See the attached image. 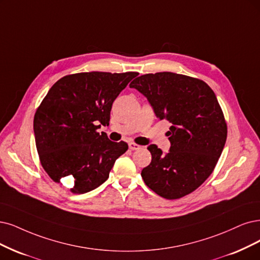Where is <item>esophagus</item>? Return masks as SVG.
<instances>
[{
    "label": "esophagus",
    "mask_w": 260,
    "mask_h": 260,
    "mask_svg": "<svg viewBox=\"0 0 260 260\" xmlns=\"http://www.w3.org/2000/svg\"><path fill=\"white\" fill-rule=\"evenodd\" d=\"M128 147H129L131 150H139L141 148L139 145H137V143H135V142H129Z\"/></svg>",
    "instance_id": "esophagus-1"
}]
</instances>
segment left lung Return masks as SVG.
<instances>
[{"label": "left lung", "mask_w": 260, "mask_h": 260, "mask_svg": "<svg viewBox=\"0 0 260 260\" xmlns=\"http://www.w3.org/2000/svg\"><path fill=\"white\" fill-rule=\"evenodd\" d=\"M129 86L146 96L159 120L171 123L167 154L148 147L152 160L141 171L146 185L166 199L190 194L213 172L227 138L214 92L203 80L170 72L142 75Z\"/></svg>", "instance_id": "obj_1"}]
</instances>
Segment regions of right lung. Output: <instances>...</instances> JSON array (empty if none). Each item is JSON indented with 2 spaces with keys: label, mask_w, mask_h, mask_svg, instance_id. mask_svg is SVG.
I'll return each mask as SVG.
<instances>
[{
  "label": "right lung",
  "mask_w": 260,
  "mask_h": 260,
  "mask_svg": "<svg viewBox=\"0 0 260 260\" xmlns=\"http://www.w3.org/2000/svg\"><path fill=\"white\" fill-rule=\"evenodd\" d=\"M136 72H90L64 76L48 91L34 115L36 149L52 181L84 194L108 179L128 149L98 129L108 125L112 103Z\"/></svg>",
  "instance_id": "right-lung-1"
}]
</instances>
